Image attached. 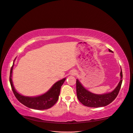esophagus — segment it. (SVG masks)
Instances as JSON below:
<instances>
[{
    "label": "esophagus",
    "instance_id": "esophagus-1",
    "mask_svg": "<svg viewBox=\"0 0 133 133\" xmlns=\"http://www.w3.org/2000/svg\"><path fill=\"white\" fill-rule=\"evenodd\" d=\"M71 75H75L76 74L75 71H71V73H70Z\"/></svg>",
    "mask_w": 133,
    "mask_h": 133
}]
</instances>
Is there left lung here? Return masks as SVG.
<instances>
[{"label":"left lung","mask_w":133,"mask_h":133,"mask_svg":"<svg viewBox=\"0 0 133 133\" xmlns=\"http://www.w3.org/2000/svg\"><path fill=\"white\" fill-rule=\"evenodd\" d=\"M109 51L112 53V51L110 49H109ZM120 76V80L115 89L111 92L102 94H97L91 92L87 89L78 79H76V95L79 102L84 105L88 107L98 108L108 105L116 98L121 88L123 81L122 68Z\"/></svg>","instance_id":"8db88e82"}]
</instances>
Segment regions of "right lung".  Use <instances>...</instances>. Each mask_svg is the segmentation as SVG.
<instances>
[{"label": "right lung", "instance_id": "1", "mask_svg": "<svg viewBox=\"0 0 133 133\" xmlns=\"http://www.w3.org/2000/svg\"><path fill=\"white\" fill-rule=\"evenodd\" d=\"M11 68L9 80L14 94L18 101L25 106L36 110H45L50 108L57 103L59 99L61 87L65 82L66 78H64L55 83L52 87L45 93L35 96H28L22 95L16 90L12 80V75L14 64Z\"/></svg>", "mask_w": 133, "mask_h": 133}]
</instances>
